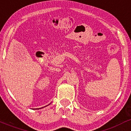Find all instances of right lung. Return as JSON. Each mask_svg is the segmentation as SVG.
Wrapping results in <instances>:
<instances>
[{
    "label": "right lung",
    "mask_w": 131,
    "mask_h": 131,
    "mask_svg": "<svg viewBox=\"0 0 131 131\" xmlns=\"http://www.w3.org/2000/svg\"><path fill=\"white\" fill-rule=\"evenodd\" d=\"M38 109H39V108H38Z\"/></svg>",
    "instance_id": "right-lung-1"
}]
</instances>
